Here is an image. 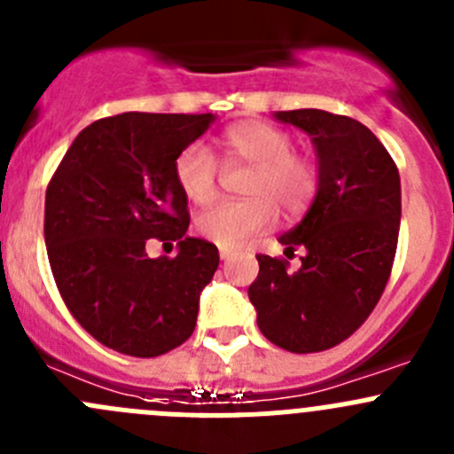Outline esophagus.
<instances>
[{"label": "esophagus", "instance_id": "1", "mask_svg": "<svg viewBox=\"0 0 454 454\" xmlns=\"http://www.w3.org/2000/svg\"><path fill=\"white\" fill-rule=\"evenodd\" d=\"M220 258H223V261H230V258H231L230 249H220Z\"/></svg>", "mask_w": 454, "mask_h": 454}]
</instances>
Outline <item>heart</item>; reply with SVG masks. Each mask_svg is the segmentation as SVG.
I'll return each mask as SVG.
<instances>
[{"instance_id": "1", "label": "heart", "mask_w": 454, "mask_h": 454, "mask_svg": "<svg viewBox=\"0 0 454 454\" xmlns=\"http://www.w3.org/2000/svg\"><path fill=\"white\" fill-rule=\"evenodd\" d=\"M220 149L227 160L252 165L245 183V193L252 198L224 200L202 211L196 220L202 239L223 249H239L274 223V204L285 214L308 209L318 189V169L309 158L292 153L287 133L267 122L243 120L220 136ZM174 178L187 200L207 205L218 184L215 155L202 142H192L176 158Z\"/></svg>"}]
</instances>
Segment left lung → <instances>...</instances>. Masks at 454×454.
<instances>
[{
    "instance_id": "left-lung-1",
    "label": "left lung",
    "mask_w": 454,
    "mask_h": 454,
    "mask_svg": "<svg viewBox=\"0 0 454 454\" xmlns=\"http://www.w3.org/2000/svg\"><path fill=\"white\" fill-rule=\"evenodd\" d=\"M274 120L312 137L318 189L285 254L301 267L256 256L249 301L262 336L287 352L334 348L370 317L390 278L401 223V180L386 146L359 120L318 109L276 111Z\"/></svg>"
}]
</instances>
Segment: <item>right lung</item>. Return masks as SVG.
<instances>
[{"label":"right lung","instance_id":"right-lung-1","mask_svg":"<svg viewBox=\"0 0 454 454\" xmlns=\"http://www.w3.org/2000/svg\"><path fill=\"white\" fill-rule=\"evenodd\" d=\"M215 115L129 114L82 129L46 189L51 270L75 321L115 352L151 359L192 336L218 249L189 239L187 198L174 178L180 151ZM149 238L178 239L149 259Z\"/></svg>","mask_w":454,"mask_h":454}]
</instances>
